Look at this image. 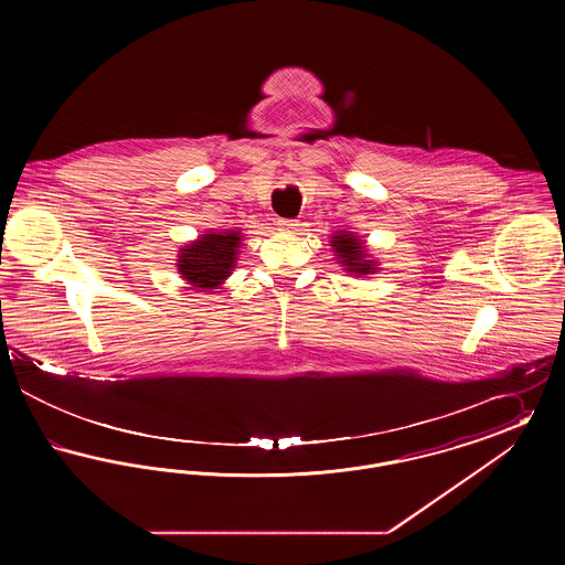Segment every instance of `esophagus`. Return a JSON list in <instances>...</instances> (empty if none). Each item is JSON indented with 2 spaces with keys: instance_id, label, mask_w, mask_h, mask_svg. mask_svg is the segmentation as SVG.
<instances>
[{
  "instance_id": "esophagus-1",
  "label": "esophagus",
  "mask_w": 565,
  "mask_h": 565,
  "mask_svg": "<svg viewBox=\"0 0 565 565\" xmlns=\"http://www.w3.org/2000/svg\"><path fill=\"white\" fill-rule=\"evenodd\" d=\"M296 226H298V224H296L295 220H279V222H277V228H279L281 233H292Z\"/></svg>"
}]
</instances>
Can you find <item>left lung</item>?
Wrapping results in <instances>:
<instances>
[{"mask_svg":"<svg viewBox=\"0 0 565 565\" xmlns=\"http://www.w3.org/2000/svg\"><path fill=\"white\" fill-rule=\"evenodd\" d=\"M330 245L345 273L364 277V275H373L379 269V263L366 252V242L360 239L355 233L337 231L330 239Z\"/></svg>","mask_w":565,"mask_h":565,"instance_id":"8db88e82","label":"left lung"}]
</instances>
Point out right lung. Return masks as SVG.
<instances>
[{
    "label": "right lung",
    "mask_w": 565,
    "mask_h": 565,
    "mask_svg": "<svg viewBox=\"0 0 565 565\" xmlns=\"http://www.w3.org/2000/svg\"><path fill=\"white\" fill-rule=\"evenodd\" d=\"M242 242V231L205 233L180 247L178 273L194 290H217L235 269Z\"/></svg>",
    "instance_id": "obj_1"
}]
</instances>
